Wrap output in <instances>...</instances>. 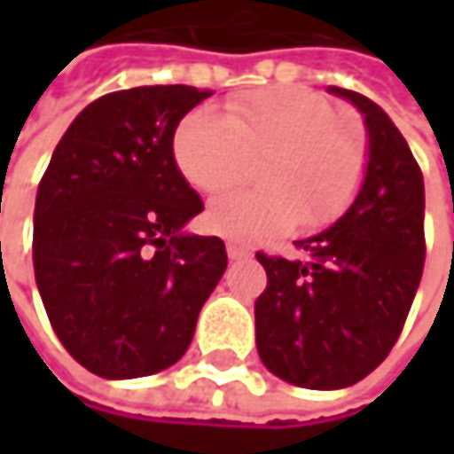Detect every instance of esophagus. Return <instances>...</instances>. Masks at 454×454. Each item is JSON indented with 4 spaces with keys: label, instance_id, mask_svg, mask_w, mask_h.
<instances>
[{
    "label": "esophagus",
    "instance_id": "obj_1",
    "mask_svg": "<svg viewBox=\"0 0 454 454\" xmlns=\"http://www.w3.org/2000/svg\"><path fill=\"white\" fill-rule=\"evenodd\" d=\"M226 249L231 260H244V257H249V254H252V252H249V247H244V244H239V241H228Z\"/></svg>",
    "mask_w": 454,
    "mask_h": 454
}]
</instances>
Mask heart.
Wrapping results in <instances>:
<instances>
[{
    "label": "heart",
    "mask_w": 454,
    "mask_h": 454,
    "mask_svg": "<svg viewBox=\"0 0 454 454\" xmlns=\"http://www.w3.org/2000/svg\"><path fill=\"white\" fill-rule=\"evenodd\" d=\"M181 176L205 194L239 184L252 160H265L257 184L236 189L207 207L221 236L257 241L300 226L339 221L357 200L368 152L341 126V113L323 97L300 89H265L228 102L226 118L194 110L173 138Z\"/></svg>",
    "instance_id": "heart-1"
}]
</instances>
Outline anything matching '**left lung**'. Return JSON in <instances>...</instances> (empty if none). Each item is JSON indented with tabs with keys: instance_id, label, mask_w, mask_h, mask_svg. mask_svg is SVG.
Masks as SVG:
<instances>
[{
	"instance_id": "left-lung-1",
	"label": "left lung",
	"mask_w": 454,
	"mask_h": 454,
	"mask_svg": "<svg viewBox=\"0 0 454 454\" xmlns=\"http://www.w3.org/2000/svg\"><path fill=\"white\" fill-rule=\"evenodd\" d=\"M365 118L368 170L352 207L297 241L308 260L257 252L268 286L254 302L260 360L305 389L352 387L397 344L423 260V173L405 137L368 97L328 86Z\"/></svg>"
}]
</instances>
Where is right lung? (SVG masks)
Instances as JSON below:
<instances>
[{
    "instance_id": "add662e5",
    "label": "right lung",
    "mask_w": 454,
    "mask_h": 454,
    "mask_svg": "<svg viewBox=\"0 0 454 454\" xmlns=\"http://www.w3.org/2000/svg\"><path fill=\"white\" fill-rule=\"evenodd\" d=\"M213 91L137 86L94 99L46 165L34 210V273L62 347L102 379L170 368L192 344L226 244L181 233L205 210L173 137Z\"/></svg>"
}]
</instances>
